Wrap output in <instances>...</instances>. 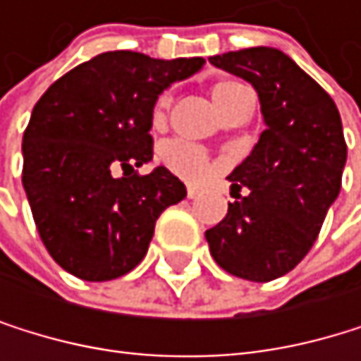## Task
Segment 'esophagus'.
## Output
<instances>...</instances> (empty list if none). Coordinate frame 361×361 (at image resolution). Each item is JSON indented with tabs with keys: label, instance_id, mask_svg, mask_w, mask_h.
I'll return each instance as SVG.
<instances>
[{
	"label": "esophagus",
	"instance_id": "1",
	"mask_svg": "<svg viewBox=\"0 0 361 361\" xmlns=\"http://www.w3.org/2000/svg\"><path fill=\"white\" fill-rule=\"evenodd\" d=\"M186 192H188V199H197V197L201 195V188L195 186V184H188V186H186Z\"/></svg>",
	"mask_w": 361,
	"mask_h": 361
}]
</instances>
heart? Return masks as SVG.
Returning a JSON list of instances; mask_svg holds the SVG:
<instances>
[{
    "mask_svg": "<svg viewBox=\"0 0 361 361\" xmlns=\"http://www.w3.org/2000/svg\"><path fill=\"white\" fill-rule=\"evenodd\" d=\"M245 86L238 84V82H219L212 86V99L214 104L221 108V112L225 114L233 102L238 99V94ZM169 94H162L158 104H156V110H154V118L156 123H160L166 114V108H169ZM164 162L177 173L186 179H197L201 175H205L207 171V156L205 151L197 145H190V142H182V140H175V142H169L164 147V154H162Z\"/></svg>",
    "mask_w": 361,
    "mask_h": 361,
    "instance_id": "obj_1",
    "label": "heart"
}]
</instances>
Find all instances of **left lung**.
<instances>
[{
	"label": "left lung",
	"instance_id": "1",
	"mask_svg": "<svg viewBox=\"0 0 361 361\" xmlns=\"http://www.w3.org/2000/svg\"><path fill=\"white\" fill-rule=\"evenodd\" d=\"M223 71L249 82L267 130L229 175L225 219L205 231L214 262L249 281L293 271L312 249L340 195L346 142L331 97L275 47L212 56Z\"/></svg>",
	"mask_w": 361,
	"mask_h": 361
}]
</instances>
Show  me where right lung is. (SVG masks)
I'll use <instances>...</instances> for the list:
<instances>
[{"instance_id": "1", "label": "right lung", "mask_w": 361, "mask_h": 361, "mask_svg": "<svg viewBox=\"0 0 361 361\" xmlns=\"http://www.w3.org/2000/svg\"><path fill=\"white\" fill-rule=\"evenodd\" d=\"M203 64L106 51L56 80L34 106L23 134V188L40 240L66 273L84 281L130 273L158 216L186 197L169 169H136L154 158L158 97Z\"/></svg>"}]
</instances>
